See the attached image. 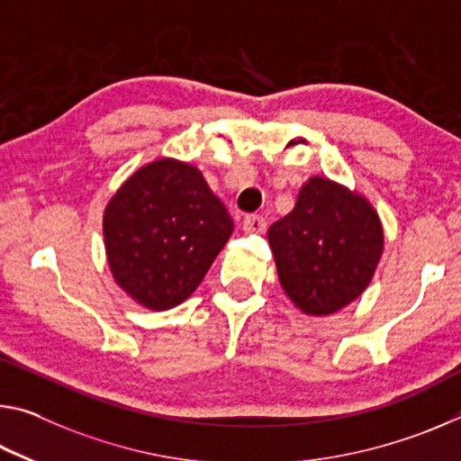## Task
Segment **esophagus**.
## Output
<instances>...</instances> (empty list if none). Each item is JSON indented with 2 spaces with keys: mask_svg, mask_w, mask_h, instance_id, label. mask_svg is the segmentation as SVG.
<instances>
[{
  "mask_svg": "<svg viewBox=\"0 0 461 461\" xmlns=\"http://www.w3.org/2000/svg\"><path fill=\"white\" fill-rule=\"evenodd\" d=\"M242 230L246 233H262V231L267 230L265 217H260V215H246L244 221H242Z\"/></svg>",
  "mask_w": 461,
  "mask_h": 461,
  "instance_id": "obj_1",
  "label": "esophagus"
}]
</instances>
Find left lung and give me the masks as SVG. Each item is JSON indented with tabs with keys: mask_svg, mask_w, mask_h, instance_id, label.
I'll use <instances>...</instances> for the list:
<instances>
[{
	"mask_svg": "<svg viewBox=\"0 0 461 461\" xmlns=\"http://www.w3.org/2000/svg\"><path fill=\"white\" fill-rule=\"evenodd\" d=\"M268 244L291 302L310 316H328L355 302L374 279L384 228L365 196L313 176L294 211L270 225Z\"/></svg>",
	"mask_w": 461,
	"mask_h": 461,
	"instance_id": "left-lung-1",
	"label": "left lung"
}]
</instances>
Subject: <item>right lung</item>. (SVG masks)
Here are the masks:
<instances>
[{
	"label": "right lung",
	"instance_id": "add662e5",
	"mask_svg": "<svg viewBox=\"0 0 461 461\" xmlns=\"http://www.w3.org/2000/svg\"><path fill=\"white\" fill-rule=\"evenodd\" d=\"M102 231L116 285L143 308L162 312L199 287L233 221L201 170L162 158L122 182Z\"/></svg>",
	"mask_w": 461,
	"mask_h": 461
}]
</instances>
